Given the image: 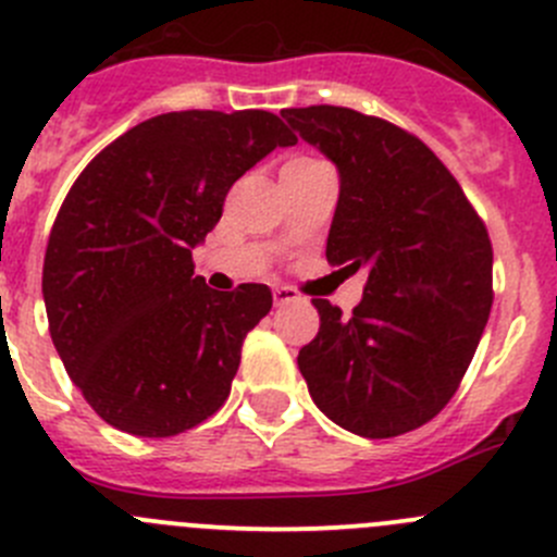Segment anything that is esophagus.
I'll use <instances>...</instances> for the list:
<instances>
[{
    "label": "esophagus",
    "mask_w": 557,
    "mask_h": 557,
    "mask_svg": "<svg viewBox=\"0 0 557 557\" xmlns=\"http://www.w3.org/2000/svg\"><path fill=\"white\" fill-rule=\"evenodd\" d=\"M290 301H301V296L296 294L294 288H288V285H280V288H274V305L285 307V305H290Z\"/></svg>",
    "instance_id": "esophagus-1"
}]
</instances>
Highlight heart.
<instances>
[{
  "label": "heart",
  "instance_id": "obj_1",
  "mask_svg": "<svg viewBox=\"0 0 557 557\" xmlns=\"http://www.w3.org/2000/svg\"><path fill=\"white\" fill-rule=\"evenodd\" d=\"M294 163H315V160H310V158H296ZM290 165V163H288Z\"/></svg>",
  "mask_w": 557,
  "mask_h": 557
}]
</instances>
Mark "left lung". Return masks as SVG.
<instances>
[{"mask_svg": "<svg viewBox=\"0 0 557 557\" xmlns=\"http://www.w3.org/2000/svg\"><path fill=\"white\" fill-rule=\"evenodd\" d=\"M339 171L329 263L367 267L350 315L312 299L321 329L299 350L310 397L361 438L428 424L455 397L493 307V245L428 144L354 108H285Z\"/></svg>", "mask_w": 557, "mask_h": 557, "instance_id": "obj_1", "label": "left lung"}]
</instances>
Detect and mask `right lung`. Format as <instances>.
<instances>
[{"label":"right lung","mask_w":557,"mask_h":557,"mask_svg":"<svg viewBox=\"0 0 557 557\" xmlns=\"http://www.w3.org/2000/svg\"><path fill=\"white\" fill-rule=\"evenodd\" d=\"M294 144L269 111H174L135 124L81 171L48 236L42 299L53 348L102 422L169 438L228 399L272 290L207 288L193 250L231 185Z\"/></svg>","instance_id":"obj_1"}]
</instances>
